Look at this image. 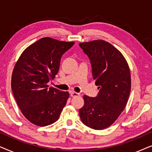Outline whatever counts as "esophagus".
Wrapping results in <instances>:
<instances>
[{
  "instance_id": "esophagus-1",
  "label": "esophagus",
  "mask_w": 152,
  "mask_h": 152,
  "mask_svg": "<svg viewBox=\"0 0 152 152\" xmlns=\"http://www.w3.org/2000/svg\"><path fill=\"white\" fill-rule=\"evenodd\" d=\"M80 93H78L73 92V91H72V92H70V96L72 97H77V96H80Z\"/></svg>"
}]
</instances>
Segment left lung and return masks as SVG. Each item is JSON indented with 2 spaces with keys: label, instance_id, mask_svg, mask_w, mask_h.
Instances as JSON below:
<instances>
[{
  "label": "left lung",
  "instance_id": "obj_1",
  "mask_svg": "<svg viewBox=\"0 0 152 152\" xmlns=\"http://www.w3.org/2000/svg\"><path fill=\"white\" fill-rule=\"evenodd\" d=\"M91 60L93 77L99 89L96 97L84 95L80 109L85 125L102 130L113 124L125 108L130 94L131 72L123 55L107 41L99 39L80 43Z\"/></svg>",
  "mask_w": 152,
  "mask_h": 152
}]
</instances>
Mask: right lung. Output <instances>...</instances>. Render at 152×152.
<instances>
[{
	"label": "right lung",
	"instance_id": "1",
	"mask_svg": "<svg viewBox=\"0 0 152 152\" xmlns=\"http://www.w3.org/2000/svg\"><path fill=\"white\" fill-rule=\"evenodd\" d=\"M75 42L43 37L24 50L14 66L12 90L19 109L28 121L45 126L59 119L69 93L50 87L59 69L63 54Z\"/></svg>",
	"mask_w": 152,
	"mask_h": 152
}]
</instances>
